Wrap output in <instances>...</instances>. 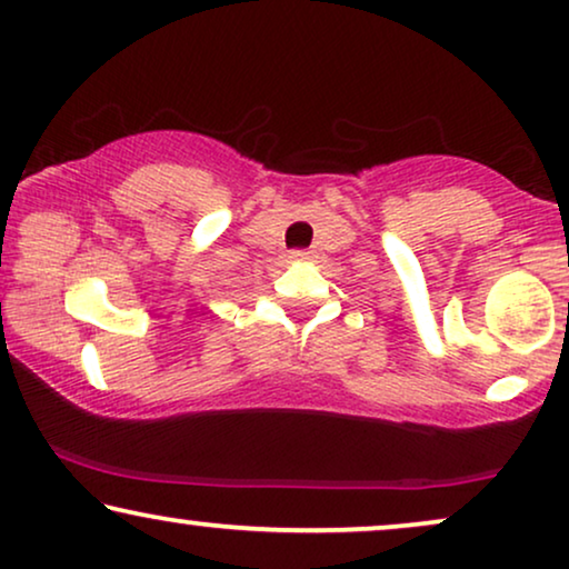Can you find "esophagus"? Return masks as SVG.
Returning <instances> with one entry per match:
<instances>
[{"mask_svg": "<svg viewBox=\"0 0 569 569\" xmlns=\"http://www.w3.org/2000/svg\"><path fill=\"white\" fill-rule=\"evenodd\" d=\"M308 256H310V251H302V248H298V251H290V259H295V261L308 259Z\"/></svg>", "mask_w": 569, "mask_h": 569, "instance_id": "1", "label": "esophagus"}]
</instances>
